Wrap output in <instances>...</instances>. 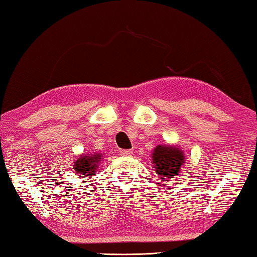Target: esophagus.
<instances>
[{
    "mask_svg": "<svg viewBox=\"0 0 257 257\" xmlns=\"http://www.w3.org/2000/svg\"><path fill=\"white\" fill-rule=\"evenodd\" d=\"M133 154H134V150H132V149H127V150H121V151H120V155L124 156V157L133 156Z\"/></svg>",
    "mask_w": 257,
    "mask_h": 257,
    "instance_id": "esophagus-1",
    "label": "esophagus"
}]
</instances>
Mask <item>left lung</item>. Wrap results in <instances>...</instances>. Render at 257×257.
I'll return each mask as SVG.
<instances>
[{
	"mask_svg": "<svg viewBox=\"0 0 257 257\" xmlns=\"http://www.w3.org/2000/svg\"><path fill=\"white\" fill-rule=\"evenodd\" d=\"M152 160L157 176L161 178V181H169V179L178 176L183 165L184 156L177 147L157 146L152 154Z\"/></svg>",
	"mask_w": 257,
	"mask_h": 257,
	"instance_id": "obj_1",
	"label": "left lung"
}]
</instances>
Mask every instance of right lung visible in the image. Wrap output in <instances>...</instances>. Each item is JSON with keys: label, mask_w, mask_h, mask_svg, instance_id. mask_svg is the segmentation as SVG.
I'll use <instances>...</instances> for the list:
<instances>
[{"label": "right lung", "mask_w": 257, "mask_h": 257, "mask_svg": "<svg viewBox=\"0 0 257 257\" xmlns=\"http://www.w3.org/2000/svg\"><path fill=\"white\" fill-rule=\"evenodd\" d=\"M101 155L83 156L74 163V169L81 177H91V174L98 168V162H100Z\"/></svg>", "instance_id": "right-lung-1"}]
</instances>
